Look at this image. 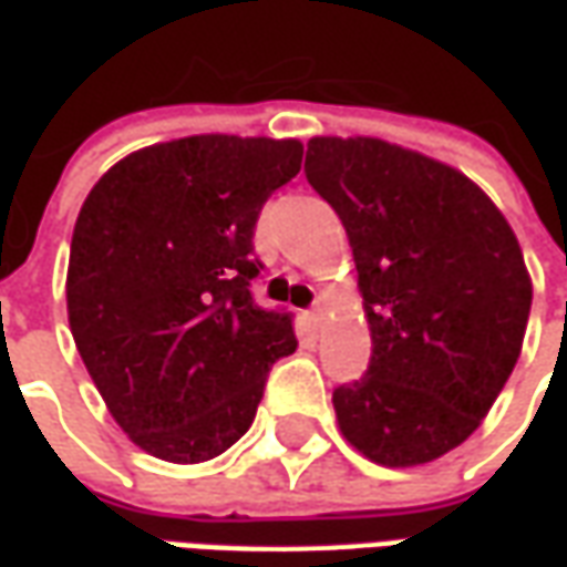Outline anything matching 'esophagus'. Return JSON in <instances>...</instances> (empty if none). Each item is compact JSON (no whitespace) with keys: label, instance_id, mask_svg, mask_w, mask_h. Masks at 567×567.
Segmentation results:
<instances>
[{"label":"esophagus","instance_id":"34e87169","mask_svg":"<svg viewBox=\"0 0 567 567\" xmlns=\"http://www.w3.org/2000/svg\"><path fill=\"white\" fill-rule=\"evenodd\" d=\"M323 311H327V308H323V302H317L315 308H311V315H308V320L315 323V329L320 327V323H323Z\"/></svg>","mask_w":567,"mask_h":567}]
</instances>
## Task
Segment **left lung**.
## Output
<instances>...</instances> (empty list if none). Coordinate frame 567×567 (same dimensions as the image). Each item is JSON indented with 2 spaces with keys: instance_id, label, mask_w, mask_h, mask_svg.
Here are the masks:
<instances>
[{
  "instance_id": "obj_1",
  "label": "left lung",
  "mask_w": 567,
  "mask_h": 567,
  "mask_svg": "<svg viewBox=\"0 0 567 567\" xmlns=\"http://www.w3.org/2000/svg\"><path fill=\"white\" fill-rule=\"evenodd\" d=\"M305 176L348 231L372 336L367 375L332 391L341 436L381 467L436 461L519 360V240L470 176L379 136H311Z\"/></svg>"
}]
</instances>
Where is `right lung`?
<instances>
[{
    "mask_svg": "<svg viewBox=\"0 0 567 567\" xmlns=\"http://www.w3.org/2000/svg\"><path fill=\"white\" fill-rule=\"evenodd\" d=\"M302 167L299 140L198 134L136 148L84 198L66 315L131 443L171 464L250 431L268 369L296 351L290 315L252 305V228Z\"/></svg>",
    "mask_w": 567,
    "mask_h": 567,
    "instance_id": "right-lung-1",
    "label": "right lung"
}]
</instances>
